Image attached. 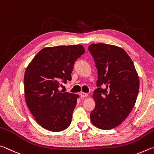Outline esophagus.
<instances>
[{
    "label": "esophagus",
    "mask_w": 154,
    "mask_h": 154,
    "mask_svg": "<svg viewBox=\"0 0 154 154\" xmlns=\"http://www.w3.org/2000/svg\"><path fill=\"white\" fill-rule=\"evenodd\" d=\"M80 95L82 97H86L88 96V94L86 93H83V92H81L80 93Z\"/></svg>",
    "instance_id": "1"
}]
</instances>
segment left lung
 Masks as SVG:
<instances>
[{
    "instance_id": "1",
    "label": "left lung",
    "mask_w": 154,
    "mask_h": 154,
    "mask_svg": "<svg viewBox=\"0 0 154 154\" xmlns=\"http://www.w3.org/2000/svg\"><path fill=\"white\" fill-rule=\"evenodd\" d=\"M88 51L98 75L91 120L96 127L109 130L120 125L134 107L139 89V76L123 48L98 43L88 46Z\"/></svg>"
}]
</instances>
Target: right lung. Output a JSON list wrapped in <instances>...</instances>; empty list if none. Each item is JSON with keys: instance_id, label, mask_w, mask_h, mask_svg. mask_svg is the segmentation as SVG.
<instances>
[{"instance_id": "obj_1", "label": "right lung", "mask_w": 154, "mask_h": 154, "mask_svg": "<svg viewBox=\"0 0 154 154\" xmlns=\"http://www.w3.org/2000/svg\"><path fill=\"white\" fill-rule=\"evenodd\" d=\"M81 45L46 47L27 67L24 91L27 106L42 128L53 132L68 128L79 95L59 91L71 80L75 61L85 53Z\"/></svg>"}]
</instances>
